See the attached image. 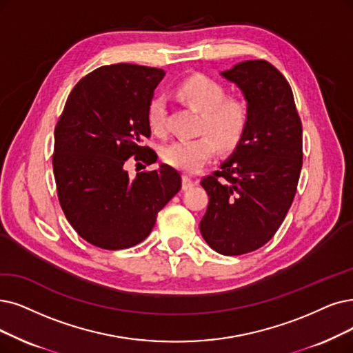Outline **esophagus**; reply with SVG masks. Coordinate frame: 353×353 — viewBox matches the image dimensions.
<instances>
[{
  "label": "esophagus",
  "instance_id": "1",
  "mask_svg": "<svg viewBox=\"0 0 353 353\" xmlns=\"http://www.w3.org/2000/svg\"><path fill=\"white\" fill-rule=\"evenodd\" d=\"M196 185V181L192 179L190 175L182 176V190H190Z\"/></svg>",
  "mask_w": 353,
  "mask_h": 353
}]
</instances>
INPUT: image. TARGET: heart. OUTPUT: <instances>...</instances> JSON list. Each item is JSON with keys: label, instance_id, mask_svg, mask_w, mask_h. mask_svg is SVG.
Listing matches in <instances>:
<instances>
[{"label": "heart", "instance_id": "1", "mask_svg": "<svg viewBox=\"0 0 353 353\" xmlns=\"http://www.w3.org/2000/svg\"><path fill=\"white\" fill-rule=\"evenodd\" d=\"M176 95L201 112L200 129L208 134L181 139L163 149L166 163L185 172H196L216 153V142L223 150H232L248 130L249 110L239 98H224V88L205 75H191L178 83ZM148 121L153 132L165 125V104L154 98L148 110Z\"/></svg>", "mask_w": 353, "mask_h": 353}]
</instances>
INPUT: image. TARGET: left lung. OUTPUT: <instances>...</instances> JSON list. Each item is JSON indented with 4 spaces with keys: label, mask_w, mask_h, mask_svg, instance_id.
I'll return each instance as SVG.
<instances>
[{
    "label": "left lung",
    "mask_w": 353,
    "mask_h": 353,
    "mask_svg": "<svg viewBox=\"0 0 353 353\" xmlns=\"http://www.w3.org/2000/svg\"><path fill=\"white\" fill-rule=\"evenodd\" d=\"M220 75L242 91L249 124L201 181L210 200L200 232L211 249L236 256L263 246L283 224L303 166V128L290 83L271 63L239 62Z\"/></svg>",
    "instance_id": "obj_1"
}]
</instances>
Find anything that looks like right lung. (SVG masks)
Segmentation results:
<instances>
[{
  "label": "right lung",
  "instance_id": "right-lung-1",
  "mask_svg": "<svg viewBox=\"0 0 353 353\" xmlns=\"http://www.w3.org/2000/svg\"><path fill=\"white\" fill-rule=\"evenodd\" d=\"M165 72L133 63L101 66L69 94L54 129L53 174L63 213L77 233L97 248H132L149 236L159 211L181 190V175L166 163L134 178L125 162L152 165L143 146L148 110Z\"/></svg>",
  "mask_w": 353,
  "mask_h": 353
}]
</instances>
